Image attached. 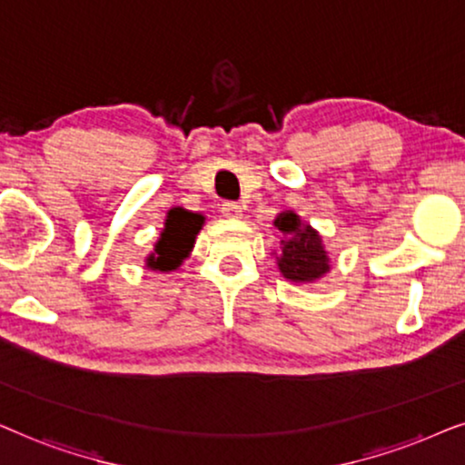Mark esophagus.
Listing matches in <instances>:
<instances>
[{
	"mask_svg": "<svg viewBox=\"0 0 465 465\" xmlns=\"http://www.w3.org/2000/svg\"><path fill=\"white\" fill-rule=\"evenodd\" d=\"M221 213H223V216H227V219H242L244 208L236 202H225V203H223Z\"/></svg>",
	"mask_w": 465,
	"mask_h": 465,
	"instance_id": "34e87169",
	"label": "esophagus"
}]
</instances>
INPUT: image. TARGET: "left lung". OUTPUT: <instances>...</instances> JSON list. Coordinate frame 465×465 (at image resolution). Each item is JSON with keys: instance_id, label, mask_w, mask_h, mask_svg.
<instances>
[{"instance_id": "8db88e82", "label": "left lung", "mask_w": 465, "mask_h": 465, "mask_svg": "<svg viewBox=\"0 0 465 465\" xmlns=\"http://www.w3.org/2000/svg\"><path fill=\"white\" fill-rule=\"evenodd\" d=\"M282 233L278 270L291 282H314L330 272V257L317 229L302 223L293 210H284L274 219Z\"/></svg>"}]
</instances>
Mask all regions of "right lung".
I'll return each instance as SVG.
<instances>
[{
  "label": "right lung",
  "instance_id": "obj_1",
  "mask_svg": "<svg viewBox=\"0 0 465 465\" xmlns=\"http://www.w3.org/2000/svg\"><path fill=\"white\" fill-rule=\"evenodd\" d=\"M202 225L203 214L184 208H172L165 216L163 232L154 244V251L146 257V268L159 272L176 270L189 257Z\"/></svg>",
  "mask_w": 465,
  "mask_h": 465
}]
</instances>
